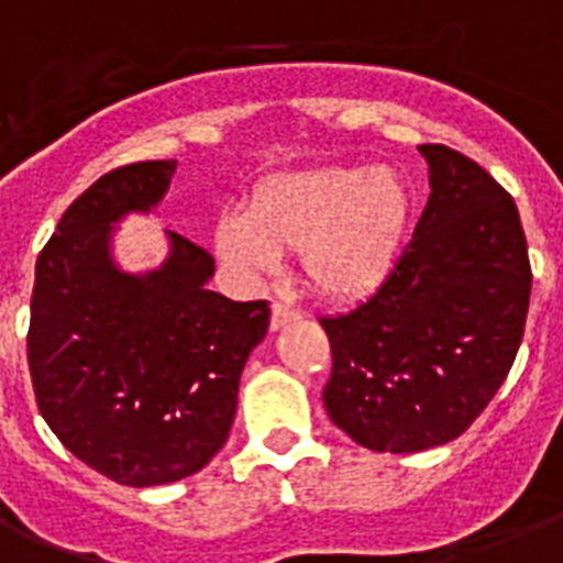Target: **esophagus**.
I'll use <instances>...</instances> for the list:
<instances>
[{
    "label": "esophagus",
    "instance_id": "obj_1",
    "mask_svg": "<svg viewBox=\"0 0 563 563\" xmlns=\"http://www.w3.org/2000/svg\"><path fill=\"white\" fill-rule=\"evenodd\" d=\"M300 312L289 303H274L272 307V330H280V327L291 324V321H298Z\"/></svg>",
    "mask_w": 563,
    "mask_h": 563
}]
</instances>
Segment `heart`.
<instances>
[{
	"instance_id": "b5f03b06",
	"label": "heart",
	"mask_w": 563,
	"mask_h": 563,
	"mask_svg": "<svg viewBox=\"0 0 563 563\" xmlns=\"http://www.w3.org/2000/svg\"><path fill=\"white\" fill-rule=\"evenodd\" d=\"M411 198L391 169L291 172L260 184L251 207L216 224L219 256L245 277L274 274L283 251H298L300 272L318 295L368 298L400 260Z\"/></svg>"
}]
</instances>
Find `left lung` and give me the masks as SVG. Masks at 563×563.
Returning <instances> with one entry per match:
<instances>
[{
  "label": "left lung",
  "instance_id": "obj_1",
  "mask_svg": "<svg viewBox=\"0 0 563 563\" xmlns=\"http://www.w3.org/2000/svg\"><path fill=\"white\" fill-rule=\"evenodd\" d=\"M429 201L391 277L321 318L327 415L376 453H420L479 418L523 342L532 265L515 198L479 163L418 145Z\"/></svg>",
  "mask_w": 563,
  "mask_h": 563
}]
</instances>
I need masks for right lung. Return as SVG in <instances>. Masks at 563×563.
Here are the masks:
<instances>
[{"label": "right lung", "instance_id": "obj_1", "mask_svg": "<svg viewBox=\"0 0 563 563\" xmlns=\"http://www.w3.org/2000/svg\"><path fill=\"white\" fill-rule=\"evenodd\" d=\"M175 161L131 163L69 203L34 268L29 371L57 441L101 476L152 488L187 479L219 453L239 376L268 333V300L207 289L203 247L169 230L161 268L113 263V224L152 212Z\"/></svg>", "mask_w": 563, "mask_h": 563}]
</instances>
